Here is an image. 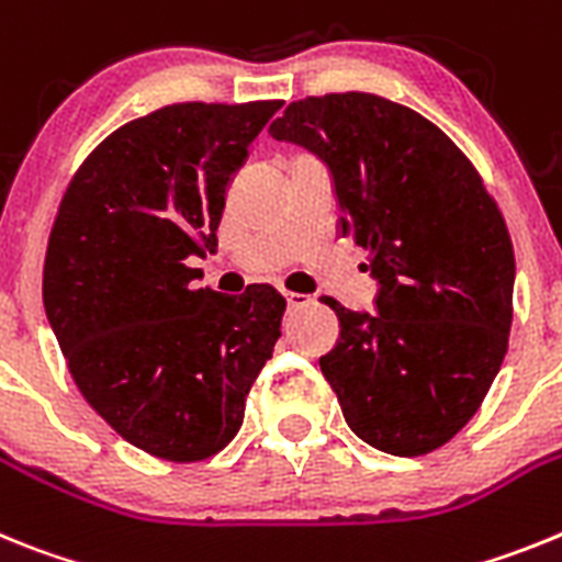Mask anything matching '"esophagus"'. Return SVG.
<instances>
[{"instance_id":"1","label":"esophagus","mask_w":562,"mask_h":562,"mask_svg":"<svg viewBox=\"0 0 562 562\" xmlns=\"http://www.w3.org/2000/svg\"><path fill=\"white\" fill-rule=\"evenodd\" d=\"M285 302H288V308H300V305H305L308 302V296L305 294H296V291H285Z\"/></svg>"}]
</instances>
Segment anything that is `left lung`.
<instances>
[{
    "mask_svg": "<svg viewBox=\"0 0 562 562\" xmlns=\"http://www.w3.org/2000/svg\"><path fill=\"white\" fill-rule=\"evenodd\" d=\"M268 135L322 160L341 237L368 254L373 314L339 319L322 375L356 436L424 456L475 416L504 364L515 251L481 175L436 124L370 92L288 104Z\"/></svg>",
    "mask_w": 562,
    "mask_h": 562,
    "instance_id": "left-lung-1",
    "label": "left lung"
}]
</instances>
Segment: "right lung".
<instances>
[{"label":"right lung","instance_id":"obj_1","mask_svg":"<svg viewBox=\"0 0 562 562\" xmlns=\"http://www.w3.org/2000/svg\"><path fill=\"white\" fill-rule=\"evenodd\" d=\"M280 101L172 104L130 121L81 164L53 223L45 314L81 396L149 456L203 461L243 424L285 300L198 288L226 192Z\"/></svg>","mask_w":562,"mask_h":562}]
</instances>
